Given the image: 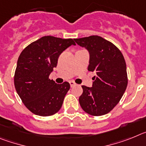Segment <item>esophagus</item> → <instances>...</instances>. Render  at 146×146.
<instances>
[{"label":"esophagus","mask_w":146,"mask_h":146,"mask_svg":"<svg viewBox=\"0 0 146 146\" xmlns=\"http://www.w3.org/2000/svg\"><path fill=\"white\" fill-rule=\"evenodd\" d=\"M69 83H70V87H74V86L76 85V83H75L74 82H73V81H70Z\"/></svg>","instance_id":"1"}]
</instances>
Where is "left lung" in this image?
Masks as SVG:
<instances>
[{
    "instance_id": "8db88e82",
    "label": "left lung",
    "mask_w": 146,
    "mask_h": 146,
    "mask_svg": "<svg viewBox=\"0 0 146 146\" xmlns=\"http://www.w3.org/2000/svg\"><path fill=\"white\" fill-rule=\"evenodd\" d=\"M90 54L88 70L96 72L92 87L82 86V110L93 116L110 112L121 99L128 84L126 64L120 50L99 36L74 39Z\"/></svg>"
}]
</instances>
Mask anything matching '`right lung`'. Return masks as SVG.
<instances>
[{
  "mask_svg": "<svg viewBox=\"0 0 146 146\" xmlns=\"http://www.w3.org/2000/svg\"><path fill=\"white\" fill-rule=\"evenodd\" d=\"M75 45L72 39L45 36L24 49L17 60L15 87L24 105L40 116L54 115L61 109L70 84H58L49 79L65 49Z\"/></svg>",
  "mask_w": 146,
  "mask_h": 146,
  "instance_id": "add662e5",
  "label": "right lung"
}]
</instances>
